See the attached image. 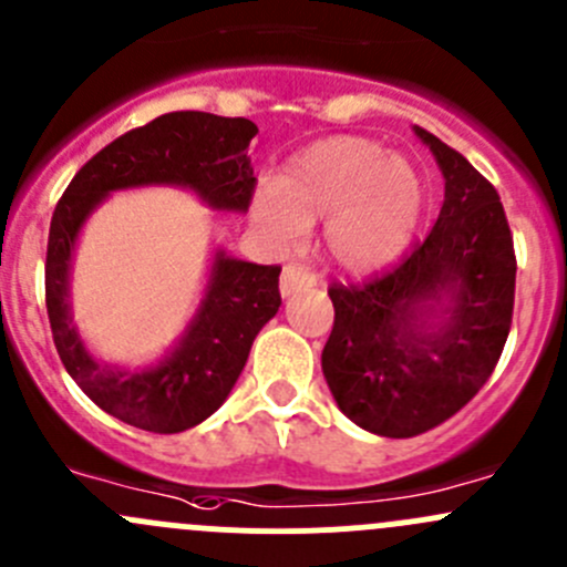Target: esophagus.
I'll use <instances>...</instances> for the list:
<instances>
[{
	"mask_svg": "<svg viewBox=\"0 0 567 567\" xmlns=\"http://www.w3.org/2000/svg\"><path fill=\"white\" fill-rule=\"evenodd\" d=\"M312 285H316V274L307 266H301V262H288V266L282 268V279H279L282 296L296 293V290L301 288H312Z\"/></svg>",
	"mask_w": 567,
	"mask_h": 567,
	"instance_id": "34e87169",
	"label": "esophagus"
}]
</instances>
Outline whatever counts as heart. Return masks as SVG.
Returning a JSON list of instances; mask_svg holds the SVG:
<instances>
[{
	"label": "heart",
	"mask_w": 567,
	"mask_h": 567,
	"mask_svg": "<svg viewBox=\"0 0 567 567\" xmlns=\"http://www.w3.org/2000/svg\"><path fill=\"white\" fill-rule=\"evenodd\" d=\"M422 208L411 162L368 136H329L296 153L274 188L255 199V219L282 247L326 219V247L348 271H370L409 241Z\"/></svg>",
	"instance_id": "b5f03b06"
}]
</instances>
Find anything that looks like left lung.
<instances>
[{
	"mask_svg": "<svg viewBox=\"0 0 567 567\" xmlns=\"http://www.w3.org/2000/svg\"><path fill=\"white\" fill-rule=\"evenodd\" d=\"M416 136L444 175L436 225L381 274L329 285L334 326L320 357L342 414L390 439L442 425L483 390L516 301V249L496 188L431 131Z\"/></svg>",
	"mask_w": 567,
	"mask_h": 567,
	"instance_id": "obj_1",
	"label": "left lung"
}]
</instances>
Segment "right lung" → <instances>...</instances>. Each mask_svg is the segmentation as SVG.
I'll return each mask as SVG.
<instances>
[{"instance_id":"1","label":"right lung","mask_w":567,"mask_h":567,"mask_svg":"<svg viewBox=\"0 0 567 567\" xmlns=\"http://www.w3.org/2000/svg\"><path fill=\"white\" fill-rule=\"evenodd\" d=\"M257 125L247 117L169 112L109 142L68 183L45 247V310L56 353L99 409L151 433H181L208 420L247 364L257 331L277 316L282 266H257L216 251L199 312L181 346L156 368L123 373L82 346L68 307L71 251L90 210L109 192L147 183L194 188L219 210H249L257 177L247 147Z\"/></svg>"}]
</instances>
